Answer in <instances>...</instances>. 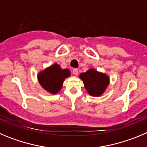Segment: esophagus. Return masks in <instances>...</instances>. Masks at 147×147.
I'll return each instance as SVG.
<instances>
[{
    "label": "esophagus",
    "mask_w": 147,
    "mask_h": 147,
    "mask_svg": "<svg viewBox=\"0 0 147 147\" xmlns=\"http://www.w3.org/2000/svg\"><path fill=\"white\" fill-rule=\"evenodd\" d=\"M73 74L74 75H78V74H79V70L77 69V68H74V69L73 70Z\"/></svg>",
    "instance_id": "obj_1"
}]
</instances>
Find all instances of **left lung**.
Segmentation results:
<instances>
[{"mask_svg":"<svg viewBox=\"0 0 147 147\" xmlns=\"http://www.w3.org/2000/svg\"><path fill=\"white\" fill-rule=\"evenodd\" d=\"M79 77L83 81L87 92L92 96L101 95L109 85V77L94 69L81 74Z\"/></svg>","mask_w":147,"mask_h":147,"instance_id":"obj_1","label":"left lung"}]
</instances>
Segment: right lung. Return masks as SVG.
Returning <instances> with one entry per match:
<instances>
[{
	"label": "right lung",
	"instance_id": "obj_1",
	"mask_svg": "<svg viewBox=\"0 0 147 147\" xmlns=\"http://www.w3.org/2000/svg\"><path fill=\"white\" fill-rule=\"evenodd\" d=\"M68 69H62L57 64H54L38 74V81L41 85L52 94H56L63 87V81L70 76Z\"/></svg>",
	"mask_w": 147,
	"mask_h": 147
}]
</instances>
